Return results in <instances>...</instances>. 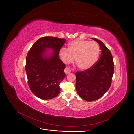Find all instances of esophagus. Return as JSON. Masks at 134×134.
<instances>
[{
  "instance_id": "1",
  "label": "esophagus",
  "mask_w": 134,
  "mask_h": 134,
  "mask_svg": "<svg viewBox=\"0 0 134 134\" xmlns=\"http://www.w3.org/2000/svg\"><path fill=\"white\" fill-rule=\"evenodd\" d=\"M64 72H65L66 74H68V73L71 72V69H70V68H68V67H66L65 69V70H64Z\"/></svg>"
}]
</instances>
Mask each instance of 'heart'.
<instances>
[{
  "mask_svg": "<svg viewBox=\"0 0 134 134\" xmlns=\"http://www.w3.org/2000/svg\"><path fill=\"white\" fill-rule=\"evenodd\" d=\"M100 52V46L96 42L78 39L69 43L68 48H61L59 56L66 64L72 62L75 57L78 67L81 69H87L96 63Z\"/></svg>",
  "mask_w": 134,
  "mask_h": 134,
  "instance_id": "1",
  "label": "heart"
}]
</instances>
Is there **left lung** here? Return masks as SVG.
Listing matches in <instances>:
<instances>
[{
	"label": "left lung",
	"mask_w": 134,
	"mask_h": 134,
	"mask_svg": "<svg viewBox=\"0 0 134 134\" xmlns=\"http://www.w3.org/2000/svg\"><path fill=\"white\" fill-rule=\"evenodd\" d=\"M100 45V59L91 67L77 72L75 88L79 96L87 101L101 98L109 89L114 73L113 57L110 50L101 40L92 38Z\"/></svg>",
	"instance_id": "obj_1"
}]
</instances>
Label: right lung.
Masks as SVG:
<instances>
[{"label": "right lung", "instance_id": "obj_1", "mask_svg": "<svg viewBox=\"0 0 134 134\" xmlns=\"http://www.w3.org/2000/svg\"><path fill=\"white\" fill-rule=\"evenodd\" d=\"M65 39L44 37L39 39L29 50L26 60V72L30 89L42 100H49L59 94L60 84L65 78L66 65L59 58V51ZM47 48L53 50L48 57Z\"/></svg>", "mask_w": 134, "mask_h": 134}]
</instances>
